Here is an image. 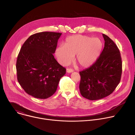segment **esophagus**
Wrapping results in <instances>:
<instances>
[{"label":"esophagus","instance_id":"34e87169","mask_svg":"<svg viewBox=\"0 0 135 135\" xmlns=\"http://www.w3.org/2000/svg\"><path fill=\"white\" fill-rule=\"evenodd\" d=\"M66 71H67V73H73V72L74 71V70H73V69H72L67 68V70H66Z\"/></svg>","mask_w":135,"mask_h":135}]
</instances>
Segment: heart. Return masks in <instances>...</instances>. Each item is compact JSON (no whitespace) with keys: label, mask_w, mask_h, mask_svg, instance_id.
Listing matches in <instances>:
<instances>
[{"label":"heart","mask_w":135,"mask_h":135,"mask_svg":"<svg viewBox=\"0 0 135 135\" xmlns=\"http://www.w3.org/2000/svg\"><path fill=\"white\" fill-rule=\"evenodd\" d=\"M98 38L82 35L68 37L64 45L57 46L55 51L57 60L62 65L69 64L76 55V61L82 68H89L97 60L103 48Z\"/></svg>","instance_id":"obj_1"}]
</instances>
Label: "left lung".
<instances>
[{
	"instance_id": "left-lung-1",
	"label": "left lung",
	"mask_w": 135,
	"mask_h": 135,
	"mask_svg": "<svg viewBox=\"0 0 135 135\" xmlns=\"http://www.w3.org/2000/svg\"><path fill=\"white\" fill-rule=\"evenodd\" d=\"M104 48L95 63L80 72V91L83 97L95 100L110 94L119 84L122 74L120 52L105 34Z\"/></svg>"
}]
</instances>
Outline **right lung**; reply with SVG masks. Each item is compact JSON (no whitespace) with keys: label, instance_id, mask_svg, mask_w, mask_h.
Masks as SVG:
<instances>
[{"label":"right lung","instance_id":"obj_1","mask_svg":"<svg viewBox=\"0 0 135 135\" xmlns=\"http://www.w3.org/2000/svg\"><path fill=\"white\" fill-rule=\"evenodd\" d=\"M61 33L42 32L30 36L23 44L16 61L17 78L25 92L46 99L56 91L66 69L55 59Z\"/></svg>","mask_w":135,"mask_h":135}]
</instances>
